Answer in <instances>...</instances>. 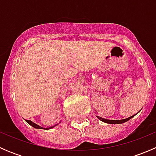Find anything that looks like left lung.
<instances>
[{
  "mask_svg": "<svg viewBox=\"0 0 156 156\" xmlns=\"http://www.w3.org/2000/svg\"><path fill=\"white\" fill-rule=\"evenodd\" d=\"M134 115L131 116V117H130V118H127V119H123V120H108V119H102V118L99 117V116H97V118H98V119H100V121L105 122V123H108V124H122V123H125V122H127L129 119H130L131 118H133Z\"/></svg>",
  "mask_w": 156,
  "mask_h": 156,
  "instance_id": "1",
  "label": "left lung"
}]
</instances>
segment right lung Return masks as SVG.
<instances>
[{
  "instance_id": "1",
  "label": "right lung",
  "mask_w": 156,
  "mask_h": 156,
  "mask_svg": "<svg viewBox=\"0 0 156 156\" xmlns=\"http://www.w3.org/2000/svg\"><path fill=\"white\" fill-rule=\"evenodd\" d=\"M26 122H27V123H29L30 125H31V126H32V127H34V128H38V129H42V128H43V127H40V126H39V125H36V124L33 123V122H31V121L26 120ZM55 126H56V125H54V126H53V127H48V128H43V129H46V130H48V129H51L52 127H55Z\"/></svg>"
}]
</instances>
